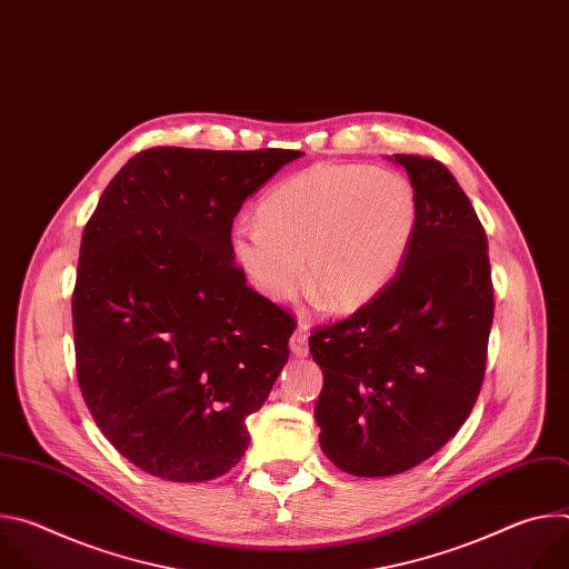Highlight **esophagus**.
Segmentation results:
<instances>
[{"label": "esophagus", "instance_id": "1", "mask_svg": "<svg viewBox=\"0 0 569 569\" xmlns=\"http://www.w3.org/2000/svg\"><path fill=\"white\" fill-rule=\"evenodd\" d=\"M290 351H292V356H297V358L308 356V333H306L303 327H299V329L292 333V338H290Z\"/></svg>", "mask_w": 569, "mask_h": 569}]
</instances>
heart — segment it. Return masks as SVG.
<instances>
[{"label":"heart","instance_id":"b5f03b06","mask_svg":"<svg viewBox=\"0 0 569 569\" xmlns=\"http://www.w3.org/2000/svg\"><path fill=\"white\" fill-rule=\"evenodd\" d=\"M419 220L408 178L358 164H317L270 189L229 248L250 286L274 303L303 283L336 310L376 299L410 252ZM305 266H300V259Z\"/></svg>","mask_w":569,"mask_h":569}]
</instances>
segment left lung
I'll return each mask as SVG.
<instances>
[{
	"instance_id": "1",
	"label": "left lung",
	"mask_w": 569,
	"mask_h": 569,
	"mask_svg": "<svg viewBox=\"0 0 569 569\" xmlns=\"http://www.w3.org/2000/svg\"><path fill=\"white\" fill-rule=\"evenodd\" d=\"M393 161L419 202L410 252L376 299L308 340L323 373L319 446L358 477L410 470L459 432L481 389L496 308L489 240L463 189L432 157Z\"/></svg>"
}]
</instances>
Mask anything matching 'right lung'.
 <instances>
[{
    "label": "right lung",
    "instance_id": "right-lung-1",
    "mask_svg": "<svg viewBox=\"0 0 569 569\" xmlns=\"http://www.w3.org/2000/svg\"><path fill=\"white\" fill-rule=\"evenodd\" d=\"M299 150L159 146L103 191L71 297L78 385L106 439L169 481L224 475L288 362L295 319L252 290L229 236Z\"/></svg>",
    "mask_w": 569,
    "mask_h": 569
}]
</instances>
